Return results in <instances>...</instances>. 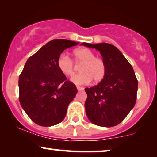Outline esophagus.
<instances>
[{"label":"esophagus","mask_w":157,"mask_h":157,"mask_svg":"<svg viewBox=\"0 0 157 157\" xmlns=\"http://www.w3.org/2000/svg\"><path fill=\"white\" fill-rule=\"evenodd\" d=\"M77 90H78V91H82V90L84 89L83 88L80 87V86H77Z\"/></svg>","instance_id":"1"}]
</instances>
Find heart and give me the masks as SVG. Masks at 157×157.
<instances>
[{"label": "heart", "instance_id": "b5f03b06", "mask_svg": "<svg viewBox=\"0 0 157 157\" xmlns=\"http://www.w3.org/2000/svg\"><path fill=\"white\" fill-rule=\"evenodd\" d=\"M74 60L76 63H82L80 74L71 77V80L77 85L88 84L93 80L99 82L103 80L106 74V64L100 57L89 48H78L74 52ZM59 70L66 76H72L75 73V65L72 60L66 54H61L57 60Z\"/></svg>", "mask_w": 157, "mask_h": 157}]
</instances>
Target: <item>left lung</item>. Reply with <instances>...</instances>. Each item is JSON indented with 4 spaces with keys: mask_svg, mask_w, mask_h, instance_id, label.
<instances>
[{
    "mask_svg": "<svg viewBox=\"0 0 157 157\" xmlns=\"http://www.w3.org/2000/svg\"><path fill=\"white\" fill-rule=\"evenodd\" d=\"M81 45L100 51L106 64L105 76L100 83L86 88V113L94 125L112 127L120 124L134 108L138 80L132 66L113 45L102 43Z\"/></svg>",
    "mask_w": 157,
    "mask_h": 157,
    "instance_id": "left-lung-1",
    "label": "left lung"
}]
</instances>
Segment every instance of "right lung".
Listing matches in <instances>:
<instances>
[{"label": "right lung", "mask_w": 157, "mask_h": 157, "mask_svg": "<svg viewBox=\"0 0 157 157\" xmlns=\"http://www.w3.org/2000/svg\"><path fill=\"white\" fill-rule=\"evenodd\" d=\"M79 43L52 40L26 61L19 77V100L37 125L49 127L63 120L77 89L57 67V60L66 48Z\"/></svg>", "instance_id": "1"}]
</instances>
